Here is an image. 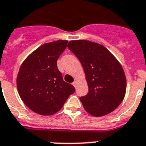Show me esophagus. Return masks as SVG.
Here are the masks:
<instances>
[{
  "mask_svg": "<svg viewBox=\"0 0 146 146\" xmlns=\"http://www.w3.org/2000/svg\"><path fill=\"white\" fill-rule=\"evenodd\" d=\"M73 86L76 87V85H77V82H76V81H74V82H73Z\"/></svg>",
  "mask_w": 146,
  "mask_h": 146,
  "instance_id": "1",
  "label": "esophagus"
}]
</instances>
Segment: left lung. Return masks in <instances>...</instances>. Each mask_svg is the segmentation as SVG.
<instances>
[{
	"instance_id": "obj_1",
	"label": "left lung",
	"mask_w": 146,
	"mask_h": 146,
	"mask_svg": "<svg viewBox=\"0 0 146 146\" xmlns=\"http://www.w3.org/2000/svg\"><path fill=\"white\" fill-rule=\"evenodd\" d=\"M67 47L79 59L86 73L89 92L80 98L85 110L95 117L114 111L122 102L127 88L120 63L106 48L90 41H70Z\"/></svg>"
}]
</instances>
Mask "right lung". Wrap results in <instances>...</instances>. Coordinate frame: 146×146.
<instances>
[{
    "mask_svg": "<svg viewBox=\"0 0 146 146\" xmlns=\"http://www.w3.org/2000/svg\"><path fill=\"white\" fill-rule=\"evenodd\" d=\"M67 41L58 40L40 46L19 68L17 84L19 96L29 108L41 115L59 111L75 88L64 82L57 61Z\"/></svg>",
    "mask_w": 146,
    "mask_h": 146,
    "instance_id": "1",
    "label": "right lung"
}]
</instances>
